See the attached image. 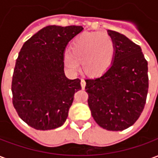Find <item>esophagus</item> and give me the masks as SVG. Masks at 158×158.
Returning a JSON list of instances; mask_svg holds the SVG:
<instances>
[{"label": "esophagus", "mask_w": 158, "mask_h": 158, "mask_svg": "<svg viewBox=\"0 0 158 158\" xmlns=\"http://www.w3.org/2000/svg\"><path fill=\"white\" fill-rule=\"evenodd\" d=\"M80 84H81V87H82V89H85V80L84 79H81V82H80Z\"/></svg>", "instance_id": "esophagus-1"}]
</instances>
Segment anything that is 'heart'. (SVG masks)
I'll return each instance as SVG.
<instances>
[{"label": "heart", "instance_id": "b5f03b06", "mask_svg": "<svg viewBox=\"0 0 158 158\" xmlns=\"http://www.w3.org/2000/svg\"><path fill=\"white\" fill-rule=\"evenodd\" d=\"M115 54V45L112 37L106 33H90L82 35L74 40L72 52L64 54L66 67L73 73L80 69L82 62L87 75L98 76L109 69Z\"/></svg>", "mask_w": 158, "mask_h": 158}]
</instances>
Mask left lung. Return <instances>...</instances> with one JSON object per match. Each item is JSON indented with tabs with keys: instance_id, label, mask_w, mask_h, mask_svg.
Returning <instances> with one entry per match:
<instances>
[{
	"instance_id": "1",
	"label": "left lung",
	"mask_w": 158,
	"mask_h": 158,
	"mask_svg": "<svg viewBox=\"0 0 158 158\" xmlns=\"http://www.w3.org/2000/svg\"><path fill=\"white\" fill-rule=\"evenodd\" d=\"M115 45L113 63L106 73L86 79L88 105L103 129H128L139 118L148 92V64L140 46L122 34L107 30Z\"/></svg>"
}]
</instances>
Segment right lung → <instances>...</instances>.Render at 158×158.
I'll list each match as a JSON object with an SVG mask.
<instances>
[{"label": "right lung", "mask_w": 158, "mask_h": 158, "mask_svg": "<svg viewBox=\"0 0 158 158\" xmlns=\"http://www.w3.org/2000/svg\"><path fill=\"white\" fill-rule=\"evenodd\" d=\"M82 26L49 25L23 44L12 76V104L30 127L50 130L61 127L69 116L79 79L64 73V53Z\"/></svg>", "instance_id": "1"}]
</instances>
